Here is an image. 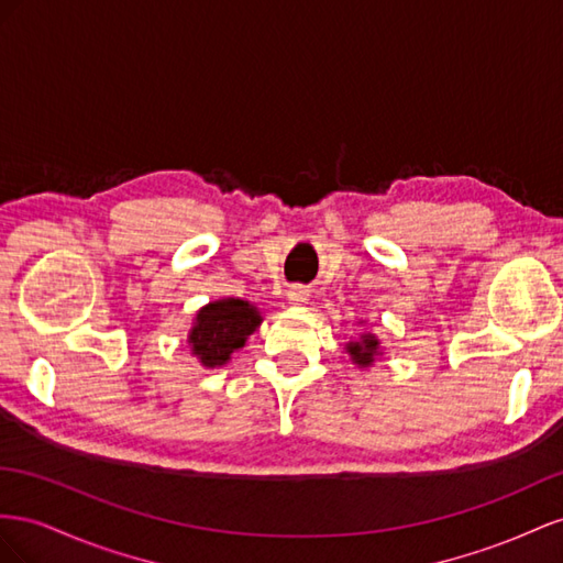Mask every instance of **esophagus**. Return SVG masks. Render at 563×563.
<instances>
[{
	"mask_svg": "<svg viewBox=\"0 0 563 563\" xmlns=\"http://www.w3.org/2000/svg\"><path fill=\"white\" fill-rule=\"evenodd\" d=\"M309 297V290L303 285H290L287 287V301L290 303H303Z\"/></svg>",
	"mask_w": 563,
	"mask_h": 563,
	"instance_id": "obj_1",
	"label": "esophagus"
}]
</instances>
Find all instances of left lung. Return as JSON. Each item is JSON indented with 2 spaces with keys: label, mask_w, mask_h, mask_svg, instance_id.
<instances>
[{
  "label": "left lung",
  "mask_w": 563,
  "mask_h": 563,
  "mask_svg": "<svg viewBox=\"0 0 563 563\" xmlns=\"http://www.w3.org/2000/svg\"><path fill=\"white\" fill-rule=\"evenodd\" d=\"M363 323H365V320H361V325ZM344 351L349 353L351 363L356 367H373L375 361L384 353L379 336L373 334V332H361L356 340H349L344 344Z\"/></svg>",
  "instance_id": "8db88e82"
}]
</instances>
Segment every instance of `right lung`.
<instances>
[{
    "label": "right lung",
    "mask_w": 563,
    "mask_h": 563,
    "mask_svg": "<svg viewBox=\"0 0 563 563\" xmlns=\"http://www.w3.org/2000/svg\"><path fill=\"white\" fill-rule=\"evenodd\" d=\"M262 311L240 297H221L198 309L188 330V349L207 371L227 365L233 351L262 325Z\"/></svg>",
    "instance_id": "obj_1"
}]
</instances>
